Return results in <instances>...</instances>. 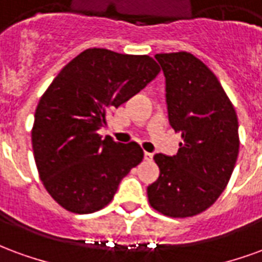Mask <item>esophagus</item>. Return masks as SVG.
<instances>
[{
  "label": "esophagus",
  "instance_id": "34e87169",
  "mask_svg": "<svg viewBox=\"0 0 262 262\" xmlns=\"http://www.w3.org/2000/svg\"><path fill=\"white\" fill-rule=\"evenodd\" d=\"M144 160H146V161H151V160H153V154L146 151V153H144Z\"/></svg>",
  "mask_w": 262,
  "mask_h": 262
}]
</instances>
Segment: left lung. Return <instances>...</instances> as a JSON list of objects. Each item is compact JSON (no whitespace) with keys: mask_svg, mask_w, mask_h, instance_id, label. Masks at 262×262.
I'll list each match as a JSON object with an SVG mask.
<instances>
[{"mask_svg":"<svg viewBox=\"0 0 262 262\" xmlns=\"http://www.w3.org/2000/svg\"><path fill=\"white\" fill-rule=\"evenodd\" d=\"M165 75L168 118L181 133L174 157L156 154L160 177L147 188L150 206L191 217L210 208L230 181L238 156L236 109L217 77L188 52L156 54Z\"/></svg>","mask_w":262,"mask_h":262,"instance_id":"left-lung-1","label":"left lung"}]
</instances>
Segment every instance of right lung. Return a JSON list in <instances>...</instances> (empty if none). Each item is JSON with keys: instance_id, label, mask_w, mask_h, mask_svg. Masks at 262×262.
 <instances>
[{"instance_id": "right-lung-1", "label": "right lung", "mask_w": 262, "mask_h": 262, "mask_svg": "<svg viewBox=\"0 0 262 262\" xmlns=\"http://www.w3.org/2000/svg\"><path fill=\"white\" fill-rule=\"evenodd\" d=\"M160 73L147 54L86 49L66 64L45 91L35 112L32 147L49 195L69 212L105 208L122 178L142 163L136 142L102 139L106 116Z\"/></svg>"}]
</instances>
